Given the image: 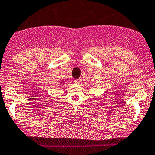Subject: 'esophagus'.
Segmentation results:
<instances>
[{"instance_id": "obj_1", "label": "esophagus", "mask_w": 155, "mask_h": 155, "mask_svg": "<svg viewBox=\"0 0 155 155\" xmlns=\"http://www.w3.org/2000/svg\"><path fill=\"white\" fill-rule=\"evenodd\" d=\"M81 82V78H79V79L74 80V83H75V84H79Z\"/></svg>"}]
</instances>
